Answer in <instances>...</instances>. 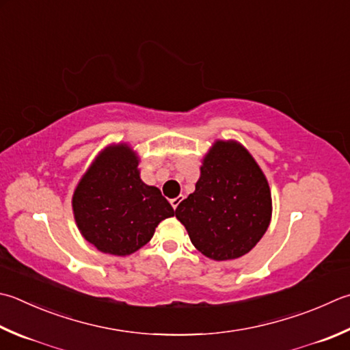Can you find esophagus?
<instances>
[{
  "instance_id": "obj_1",
  "label": "esophagus",
  "mask_w": 350,
  "mask_h": 350,
  "mask_svg": "<svg viewBox=\"0 0 350 350\" xmlns=\"http://www.w3.org/2000/svg\"><path fill=\"white\" fill-rule=\"evenodd\" d=\"M183 198L184 196H176V198H174V200H170V206H172L176 210V207L180 206V202L183 201Z\"/></svg>"
}]
</instances>
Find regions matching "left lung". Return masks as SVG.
Listing matches in <instances>:
<instances>
[{
  "instance_id": "left-lung-1",
  "label": "left lung",
  "mask_w": 350,
  "mask_h": 350,
  "mask_svg": "<svg viewBox=\"0 0 350 350\" xmlns=\"http://www.w3.org/2000/svg\"><path fill=\"white\" fill-rule=\"evenodd\" d=\"M200 170L195 192L175 210L176 219L208 259H237L262 239L271 221L267 176L236 140H216Z\"/></svg>"
}]
</instances>
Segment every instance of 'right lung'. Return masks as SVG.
Listing matches in <instances>:
<instances>
[{
  "label": "right lung",
  "instance_id": "add662e5",
  "mask_svg": "<svg viewBox=\"0 0 350 350\" xmlns=\"http://www.w3.org/2000/svg\"><path fill=\"white\" fill-rule=\"evenodd\" d=\"M140 157L128 143L98 152L79 180L71 206L76 226L105 254L129 256L154 236L175 212L155 186L140 178Z\"/></svg>",
  "mask_w": 350,
  "mask_h": 350
}]
</instances>
